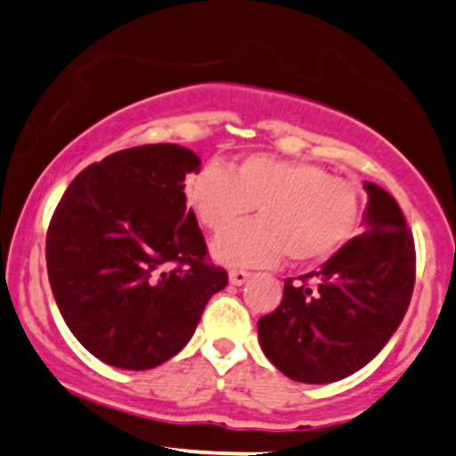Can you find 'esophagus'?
Returning <instances> with one entry per match:
<instances>
[{"label":"esophagus","mask_w":456,"mask_h":456,"mask_svg":"<svg viewBox=\"0 0 456 456\" xmlns=\"http://www.w3.org/2000/svg\"><path fill=\"white\" fill-rule=\"evenodd\" d=\"M248 277H251V273L247 271H229V281H232L233 286H242Z\"/></svg>","instance_id":"34e87169"}]
</instances>
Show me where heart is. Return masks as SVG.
Wrapping results in <instances>:
<instances>
[{"instance_id": "1", "label": "heart", "mask_w": 456, "mask_h": 456, "mask_svg": "<svg viewBox=\"0 0 456 456\" xmlns=\"http://www.w3.org/2000/svg\"><path fill=\"white\" fill-rule=\"evenodd\" d=\"M185 200L208 232L224 233L257 209V223L242 224L214 242L224 266H273L328 260L352 238L361 218V190L310 161L244 157L236 170L209 161L188 175Z\"/></svg>"}]
</instances>
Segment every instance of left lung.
I'll return each mask as SVG.
<instances>
[{"label": "left lung", "mask_w": 456, "mask_h": 456, "mask_svg": "<svg viewBox=\"0 0 456 456\" xmlns=\"http://www.w3.org/2000/svg\"><path fill=\"white\" fill-rule=\"evenodd\" d=\"M365 190V232L321 271L289 277L275 313L257 321L262 352L290 380L325 385L356 373L389 343L411 304L413 236L389 191L369 181Z\"/></svg>", "instance_id": "1"}]
</instances>
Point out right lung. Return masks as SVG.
Instances as JSON below:
<instances>
[{"instance_id":"obj_1","label":"right lung","mask_w":456,"mask_h":456,"mask_svg":"<svg viewBox=\"0 0 456 456\" xmlns=\"http://www.w3.org/2000/svg\"><path fill=\"white\" fill-rule=\"evenodd\" d=\"M199 167V155L176 143L113 152L71 181L52 216L45 260L56 305L107 365L166 362L227 286L185 205V175Z\"/></svg>"}]
</instances>
